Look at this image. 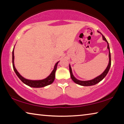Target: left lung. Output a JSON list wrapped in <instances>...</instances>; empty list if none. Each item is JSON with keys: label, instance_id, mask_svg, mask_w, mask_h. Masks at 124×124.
<instances>
[{"label": "left lung", "instance_id": "left-lung-1", "mask_svg": "<svg viewBox=\"0 0 124 124\" xmlns=\"http://www.w3.org/2000/svg\"><path fill=\"white\" fill-rule=\"evenodd\" d=\"M102 38L103 40H104L105 41H106L107 43V48L109 50V63L106 69L99 76L95 78H94L92 80H90L82 81V80H80L77 79L74 76V75H73V72H72V68H71L70 65V77L71 78H72V80L74 81L75 83H76L77 84L80 85L84 86H89L94 85L100 82L101 80H102L106 76L107 74H108L111 66V56H110V49H109V44L108 43L107 40L106 38H105L103 35H102Z\"/></svg>", "mask_w": 124, "mask_h": 124}]
</instances>
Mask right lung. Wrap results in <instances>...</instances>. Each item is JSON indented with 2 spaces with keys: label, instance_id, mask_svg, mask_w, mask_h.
Wrapping results in <instances>:
<instances>
[{
  "label": "right lung",
  "instance_id": "right-lung-1",
  "mask_svg": "<svg viewBox=\"0 0 124 124\" xmlns=\"http://www.w3.org/2000/svg\"><path fill=\"white\" fill-rule=\"evenodd\" d=\"M59 62L60 61H58L56 63L55 65H54V70L52 71L51 74H50L47 78H46L45 79L42 80H29L23 77L22 75L18 73V71L17 70L14 64V47L13 51H12V66H13V68L17 76L18 77V78H19L23 83L25 84L26 85L32 87L40 88L45 87L46 86L51 84L54 82V78H55V72L56 70H57V66Z\"/></svg>",
  "mask_w": 124,
  "mask_h": 124
}]
</instances>
